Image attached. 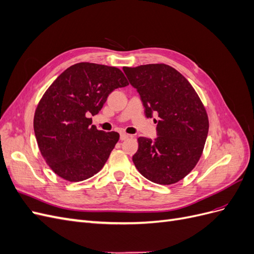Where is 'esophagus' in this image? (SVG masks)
<instances>
[{
	"instance_id": "obj_1",
	"label": "esophagus",
	"mask_w": 254,
	"mask_h": 254,
	"mask_svg": "<svg viewBox=\"0 0 254 254\" xmlns=\"http://www.w3.org/2000/svg\"><path fill=\"white\" fill-rule=\"evenodd\" d=\"M129 136H130V134H127V133H125V132H122V133H121V135H120V137H121V140H122V141H124V140L128 139Z\"/></svg>"
}]
</instances>
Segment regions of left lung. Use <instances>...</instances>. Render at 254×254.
I'll use <instances>...</instances> for the list:
<instances>
[{"label": "left lung", "mask_w": 254, "mask_h": 254, "mask_svg": "<svg viewBox=\"0 0 254 254\" xmlns=\"http://www.w3.org/2000/svg\"><path fill=\"white\" fill-rule=\"evenodd\" d=\"M141 96L145 114H156L158 137H139L132 161L142 176L162 186L183 179L200 159L209 118L195 89L176 68L164 64L123 67Z\"/></svg>", "instance_id": "obj_1"}]
</instances>
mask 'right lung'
Segmentation results:
<instances>
[{
	"mask_svg": "<svg viewBox=\"0 0 254 254\" xmlns=\"http://www.w3.org/2000/svg\"><path fill=\"white\" fill-rule=\"evenodd\" d=\"M128 84L118 67L79 63L45 91L35 111L34 130L42 157L60 178L78 182L104 167L120 134L97 130L90 117L101 111L113 90Z\"/></svg>",
	"mask_w": 254,
	"mask_h": 254,
	"instance_id": "right-lung-1",
	"label": "right lung"
}]
</instances>
